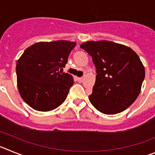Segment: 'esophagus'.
<instances>
[{"instance_id": "obj_1", "label": "esophagus", "mask_w": 155, "mask_h": 155, "mask_svg": "<svg viewBox=\"0 0 155 155\" xmlns=\"http://www.w3.org/2000/svg\"><path fill=\"white\" fill-rule=\"evenodd\" d=\"M77 81L79 83H82L83 81V77H77Z\"/></svg>"}]
</instances>
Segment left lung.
I'll use <instances>...</instances> for the list:
<instances>
[{
	"instance_id": "left-lung-1",
	"label": "left lung",
	"mask_w": 155,
	"mask_h": 155,
	"mask_svg": "<svg viewBox=\"0 0 155 155\" xmlns=\"http://www.w3.org/2000/svg\"><path fill=\"white\" fill-rule=\"evenodd\" d=\"M80 48L91 55L97 68L90 103L104 114L125 110L140 94L145 76L137 54L124 45L106 40L86 41Z\"/></svg>"
}]
</instances>
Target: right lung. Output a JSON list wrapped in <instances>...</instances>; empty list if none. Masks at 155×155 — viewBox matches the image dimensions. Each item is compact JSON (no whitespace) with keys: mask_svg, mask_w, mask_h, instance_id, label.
<instances>
[{"mask_svg":"<svg viewBox=\"0 0 155 155\" xmlns=\"http://www.w3.org/2000/svg\"><path fill=\"white\" fill-rule=\"evenodd\" d=\"M74 41H40L29 46L17 62V85L20 96L32 109L52 110L65 101L74 80L61 72L68 62Z\"/></svg>","mask_w":155,"mask_h":155,"instance_id":"1","label":"right lung"}]
</instances>
